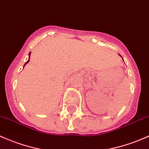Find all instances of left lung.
I'll list each match as a JSON object with an SVG mask.
<instances>
[{"mask_svg": "<svg viewBox=\"0 0 149 149\" xmlns=\"http://www.w3.org/2000/svg\"><path fill=\"white\" fill-rule=\"evenodd\" d=\"M119 55H120V56L121 57H122V56H121V55H120V54H119ZM122 59H123V58H122ZM123 60H124V59H123Z\"/></svg>", "mask_w": 149, "mask_h": 149, "instance_id": "left-lung-1", "label": "left lung"}]
</instances>
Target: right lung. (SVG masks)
<instances>
[{
  "label": "right lung",
  "mask_w": 149,
  "mask_h": 149,
  "mask_svg": "<svg viewBox=\"0 0 149 149\" xmlns=\"http://www.w3.org/2000/svg\"><path fill=\"white\" fill-rule=\"evenodd\" d=\"M30 54H31V52H29V58H28V61H27V62H26V63H24V66H25V65H26V64H27V63H28V62L29 61V57H30Z\"/></svg>",
  "instance_id": "obj_1"
}]
</instances>
